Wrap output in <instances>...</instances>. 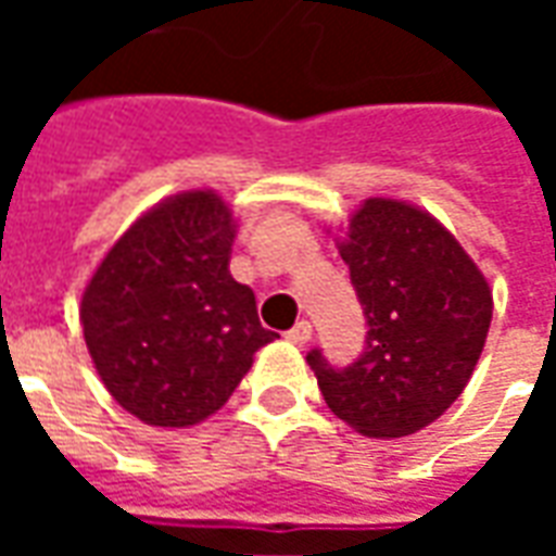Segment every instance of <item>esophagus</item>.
<instances>
[{
	"label": "esophagus",
	"mask_w": 556,
	"mask_h": 556,
	"mask_svg": "<svg viewBox=\"0 0 556 556\" xmlns=\"http://www.w3.org/2000/svg\"><path fill=\"white\" fill-rule=\"evenodd\" d=\"M286 339L294 342V345H306V342L313 339V325H309V321H298V325L291 327L289 333H286Z\"/></svg>",
	"instance_id": "esophagus-1"
}]
</instances>
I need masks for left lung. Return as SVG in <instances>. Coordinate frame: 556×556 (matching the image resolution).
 Masks as SVG:
<instances>
[{
	"mask_svg": "<svg viewBox=\"0 0 556 556\" xmlns=\"http://www.w3.org/2000/svg\"><path fill=\"white\" fill-rule=\"evenodd\" d=\"M366 315V349L333 366L313 349L327 408L366 438H405L441 417L473 375L491 325V289L426 211L369 199L339 243Z\"/></svg>",
	"mask_w": 556,
	"mask_h": 556,
	"instance_id": "1",
	"label": "left lung"
}]
</instances>
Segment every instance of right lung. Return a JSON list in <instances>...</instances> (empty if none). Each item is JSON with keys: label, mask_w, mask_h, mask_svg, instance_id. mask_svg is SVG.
Listing matches in <instances>:
<instances>
[{"label": "right lung", "mask_w": 556, "mask_h": 556, "mask_svg": "<svg viewBox=\"0 0 556 556\" xmlns=\"http://www.w3.org/2000/svg\"><path fill=\"white\" fill-rule=\"evenodd\" d=\"M235 223L211 190L172 195L130 226L83 294L94 369L125 410L184 429L219 410L270 333L229 274Z\"/></svg>", "instance_id": "add662e5"}]
</instances>
